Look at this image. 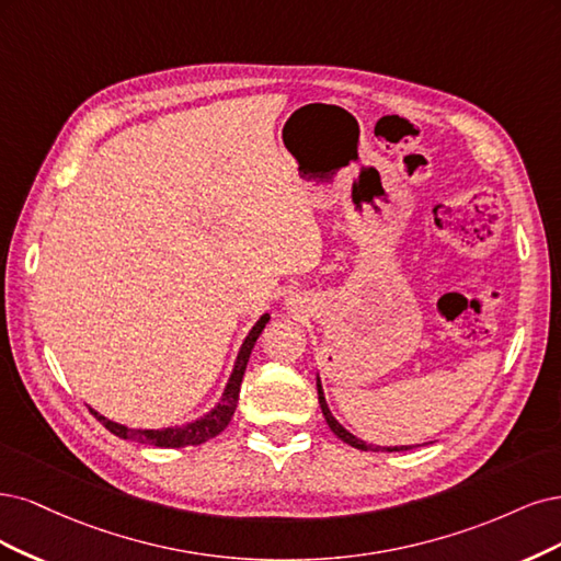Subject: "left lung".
Segmentation results:
<instances>
[{
    "mask_svg": "<svg viewBox=\"0 0 561 561\" xmlns=\"http://www.w3.org/2000/svg\"><path fill=\"white\" fill-rule=\"evenodd\" d=\"M317 391H319V403H321V412H323V417H327V424L331 426V431L335 433V436L340 438V440H345L347 445H352V447H358V449H373L370 445H366L364 440H358V438H354L350 431H345L342 428L335 420H333V414H331V410H329V405H327V399H323V391H321V385L317 382ZM401 449H410V447H387V451H401Z\"/></svg>",
    "mask_w": 561,
    "mask_h": 561,
    "instance_id": "8db88e82",
    "label": "left lung"
}]
</instances>
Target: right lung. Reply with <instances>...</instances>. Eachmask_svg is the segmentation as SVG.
<instances>
[{
    "label": "right lung",
    "instance_id": "right-lung-1",
    "mask_svg": "<svg viewBox=\"0 0 561 561\" xmlns=\"http://www.w3.org/2000/svg\"><path fill=\"white\" fill-rule=\"evenodd\" d=\"M267 319L270 317L263 314L261 321L247 335L244 345L240 350V356H238V364H234V370L230 375V382L226 387V393H224L221 403L216 405V410H211L207 417H203L201 422H193V424H186V426H174V428H160V431H156V428H144L141 431V428L121 426V424H116L112 420L102 417V414H98L95 410H90V414H93L98 422H102L104 428H110L114 436L125 438V440H137V443H147V445H156V447H188V445H201V443L211 440L214 436H219V433L232 420L234 408H238L240 387H242V377H244V370H247V364H249V354H251V350H254L259 335L263 333Z\"/></svg>",
    "mask_w": 561,
    "mask_h": 561
}]
</instances>
